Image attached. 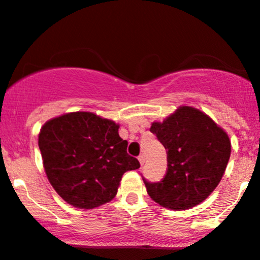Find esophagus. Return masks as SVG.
<instances>
[{"label": "esophagus", "mask_w": 260, "mask_h": 260, "mask_svg": "<svg viewBox=\"0 0 260 260\" xmlns=\"http://www.w3.org/2000/svg\"><path fill=\"white\" fill-rule=\"evenodd\" d=\"M138 160H139V162H141V165H143V164H144V161H145V156L143 155V154H141V155L138 156Z\"/></svg>", "instance_id": "34e87169"}]
</instances>
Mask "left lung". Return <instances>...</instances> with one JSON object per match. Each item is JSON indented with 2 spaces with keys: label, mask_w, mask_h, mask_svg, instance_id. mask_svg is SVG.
I'll list each match as a JSON object with an SVG mask.
<instances>
[{
  "label": "left lung",
  "mask_w": 260,
  "mask_h": 260,
  "mask_svg": "<svg viewBox=\"0 0 260 260\" xmlns=\"http://www.w3.org/2000/svg\"><path fill=\"white\" fill-rule=\"evenodd\" d=\"M150 132L164 145L168 170L158 182L143 181L148 195L169 210L196 206L217 187L231 155L227 133L206 113L181 106Z\"/></svg>",
  "instance_id": "left-lung-1"
}]
</instances>
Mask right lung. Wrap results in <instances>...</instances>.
Here are the masks:
<instances>
[{
	"label": "right lung",
	"instance_id": "right-lung-1",
	"mask_svg": "<svg viewBox=\"0 0 260 260\" xmlns=\"http://www.w3.org/2000/svg\"><path fill=\"white\" fill-rule=\"evenodd\" d=\"M119 125L91 112H71L42 127L38 145L51 186L68 204L95 209L116 196L122 175L138 169Z\"/></svg>",
	"mask_w": 260,
	"mask_h": 260
}]
</instances>
